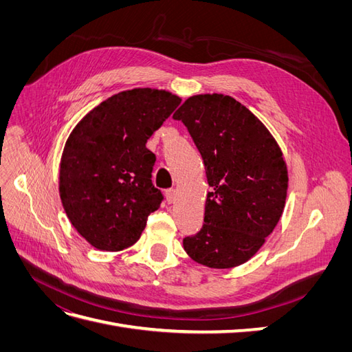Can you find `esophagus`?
<instances>
[{
  "label": "esophagus",
  "mask_w": 352,
  "mask_h": 352,
  "mask_svg": "<svg viewBox=\"0 0 352 352\" xmlns=\"http://www.w3.org/2000/svg\"><path fill=\"white\" fill-rule=\"evenodd\" d=\"M166 199H167V202H175V199H176V189H173V188L167 189L166 190Z\"/></svg>",
  "instance_id": "obj_1"
}]
</instances>
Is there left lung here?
Returning a JSON list of instances; mask_svg holds the SVG:
<instances>
[{
  "label": "left lung",
  "mask_w": 352,
  "mask_h": 352,
  "mask_svg": "<svg viewBox=\"0 0 352 352\" xmlns=\"http://www.w3.org/2000/svg\"><path fill=\"white\" fill-rule=\"evenodd\" d=\"M173 119L192 136L211 186L204 225L184 238V248L207 267H236L263 247L283 212L287 170L280 148L229 95L190 97Z\"/></svg>",
  "instance_id": "8db88e82"
}]
</instances>
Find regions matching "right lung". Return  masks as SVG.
I'll list each match as a JSON object with an SVG mask.
<instances>
[{
  "instance_id": "obj_1",
  "label": "right lung",
  "mask_w": 352,
  "mask_h": 352,
  "mask_svg": "<svg viewBox=\"0 0 352 352\" xmlns=\"http://www.w3.org/2000/svg\"><path fill=\"white\" fill-rule=\"evenodd\" d=\"M179 104L166 91H124L73 129L61 157L60 197L72 225L92 247H131L162 204L164 195L151 180L155 154L145 144Z\"/></svg>"
}]
</instances>
